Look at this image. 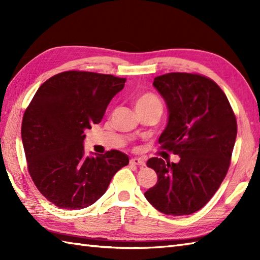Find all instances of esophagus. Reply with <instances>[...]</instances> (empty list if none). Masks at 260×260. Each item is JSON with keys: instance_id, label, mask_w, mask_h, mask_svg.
Segmentation results:
<instances>
[{"instance_id": "esophagus-1", "label": "esophagus", "mask_w": 260, "mask_h": 260, "mask_svg": "<svg viewBox=\"0 0 260 260\" xmlns=\"http://www.w3.org/2000/svg\"><path fill=\"white\" fill-rule=\"evenodd\" d=\"M131 164L132 165H137L139 168H143V167H145V161L143 158L134 157V158L131 159Z\"/></svg>"}]
</instances>
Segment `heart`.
<instances>
[{"label":"heart","mask_w":260,"mask_h":260,"mask_svg":"<svg viewBox=\"0 0 260 260\" xmlns=\"http://www.w3.org/2000/svg\"><path fill=\"white\" fill-rule=\"evenodd\" d=\"M150 107H159L161 108V102L158 101V98L153 95L151 92H145L141 95L140 97H137L135 101V108L140 109V108H150Z\"/></svg>","instance_id":"1"}]
</instances>
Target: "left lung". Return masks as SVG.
I'll use <instances>...</instances> for the list:
<instances>
[{"instance_id": "obj_1", "label": "left lung", "mask_w": 260, "mask_h": 260, "mask_svg": "<svg viewBox=\"0 0 260 260\" xmlns=\"http://www.w3.org/2000/svg\"><path fill=\"white\" fill-rule=\"evenodd\" d=\"M153 86L169 112L158 143L180 161L148 159L157 183L144 196L164 214L194 213L214 196L228 172L237 137L236 116L221 88L204 76L165 74L154 78Z\"/></svg>"}]
</instances>
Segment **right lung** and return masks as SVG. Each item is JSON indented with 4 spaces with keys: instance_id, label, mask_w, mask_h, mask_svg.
I'll use <instances>...</instances> for the list:
<instances>
[{
    "instance_id": "add662e5",
    "label": "right lung",
    "mask_w": 260,
    "mask_h": 260,
    "mask_svg": "<svg viewBox=\"0 0 260 260\" xmlns=\"http://www.w3.org/2000/svg\"><path fill=\"white\" fill-rule=\"evenodd\" d=\"M125 78L64 71L39 87L22 120L27 170L38 190L54 206L79 210L101 198L129 158L117 150L86 156L85 131L101 123Z\"/></svg>"
}]
</instances>
